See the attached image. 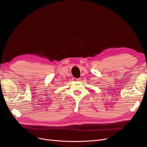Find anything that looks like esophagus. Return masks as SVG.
I'll list each match as a JSON object with an SVG mask.
<instances>
[{
	"label": "esophagus",
	"instance_id": "1",
	"mask_svg": "<svg viewBox=\"0 0 147 147\" xmlns=\"http://www.w3.org/2000/svg\"><path fill=\"white\" fill-rule=\"evenodd\" d=\"M73 80L74 81V82H78V81H79L80 79H78V78H73Z\"/></svg>",
	"mask_w": 147,
	"mask_h": 147
}]
</instances>
